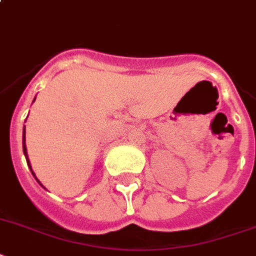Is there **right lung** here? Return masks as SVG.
Masks as SVG:
<instances>
[{
    "mask_svg": "<svg viewBox=\"0 0 256 256\" xmlns=\"http://www.w3.org/2000/svg\"><path fill=\"white\" fill-rule=\"evenodd\" d=\"M34 102H35V99H34ZM23 153H24V157H26V161H27V164H28V168H30V170H31V174L34 175V178L36 179V182L38 183H39L40 186H42V187H43V188H46V187H44L43 184H42V183H40L39 182V179L36 178V175H35V172H34L32 171V168H31V164H30V160H28V156H27V148H26V126H23Z\"/></svg>",
    "mask_w": 256,
    "mask_h": 256,
    "instance_id": "obj_1",
    "label": "right lung"
}]
</instances>
